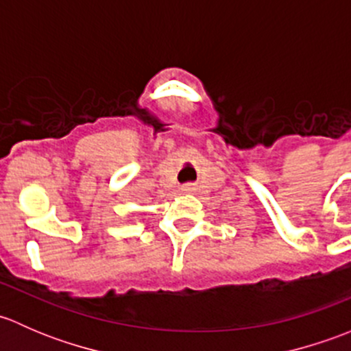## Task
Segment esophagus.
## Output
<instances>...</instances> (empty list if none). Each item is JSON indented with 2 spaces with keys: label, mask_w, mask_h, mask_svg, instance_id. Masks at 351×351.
Masks as SVG:
<instances>
[{
  "label": "esophagus",
  "mask_w": 351,
  "mask_h": 351,
  "mask_svg": "<svg viewBox=\"0 0 351 351\" xmlns=\"http://www.w3.org/2000/svg\"><path fill=\"white\" fill-rule=\"evenodd\" d=\"M183 192H186V193H189V192H193V186L192 185H185V186H183Z\"/></svg>",
  "instance_id": "34e87169"
}]
</instances>
